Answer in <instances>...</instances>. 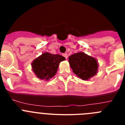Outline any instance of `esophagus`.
<instances>
[{
    "mask_svg": "<svg viewBox=\"0 0 125 125\" xmlns=\"http://www.w3.org/2000/svg\"><path fill=\"white\" fill-rule=\"evenodd\" d=\"M62 56H63L66 59H68V54H67V53H64V54H62Z\"/></svg>",
    "mask_w": 125,
    "mask_h": 125,
    "instance_id": "esophagus-1",
    "label": "esophagus"
}]
</instances>
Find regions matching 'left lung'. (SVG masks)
<instances>
[{
	"mask_svg": "<svg viewBox=\"0 0 125 125\" xmlns=\"http://www.w3.org/2000/svg\"><path fill=\"white\" fill-rule=\"evenodd\" d=\"M69 62L74 73L83 80H88L98 73L96 59L83 52L71 55Z\"/></svg>",
	"mask_w": 125,
	"mask_h": 125,
	"instance_id": "8db88e82",
	"label": "left lung"
}]
</instances>
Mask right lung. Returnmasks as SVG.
<instances>
[{"instance_id": "1", "label": "right lung", "mask_w": 125, "mask_h": 125, "mask_svg": "<svg viewBox=\"0 0 125 125\" xmlns=\"http://www.w3.org/2000/svg\"><path fill=\"white\" fill-rule=\"evenodd\" d=\"M65 59L64 57L59 54L43 53L32 62L33 72L39 79L49 80L55 76L59 63Z\"/></svg>"}]
</instances>
